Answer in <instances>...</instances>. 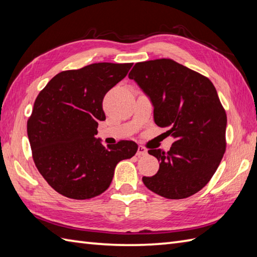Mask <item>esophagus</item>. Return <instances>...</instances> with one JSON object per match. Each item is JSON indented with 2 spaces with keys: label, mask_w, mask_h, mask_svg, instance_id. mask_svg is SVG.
<instances>
[{
  "label": "esophagus",
  "mask_w": 257,
  "mask_h": 257,
  "mask_svg": "<svg viewBox=\"0 0 257 257\" xmlns=\"http://www.w3.org/2000/svg\"><path fill=\"white\" fill-rule=\"evenodd\" d=\"M145 155H147V149L145 148V147H143V146H139L138 147V151H137V156L141 157V156H145Z\"/></svg>",
  "instance_id": "34e87169"
}]
</instances>
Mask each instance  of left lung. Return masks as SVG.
I'll return each mask as SVG.
<instances>
[{"label": "left lung", "instance_id": "8db88e82", "mask_svg": "<svg viewBox=\"0 0 257 257\" xmlns=\"http://www.w3.org/2000/svg\"><path fill=\"white\" fill-rule=\"evenodd\" d=\"M129 78L154 106L155 122L176 139L168 152L149 150L159 170L145 185L167 199H185L204 188L225 152L226 113L205 76L169 58L137 63Z\"/></svg>", "mask_w": 257, "mask_h": 257}]
</instances>
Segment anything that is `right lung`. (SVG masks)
Masks as SVG:
<instances>
[{
  "instance_id": "add662e5",
  "label": "right lung",
  "mask_w": 257,
  "mask_h": 257,
  "mask_svg": "<svg viewBox=\"0 0 257 257\" xmlns=\"http://www.w3.org/2000/svg\"><path fill=\"white\" fill-rule=\"evenodd\" d=\"M132 66L96 63L65 70L36 97L27 120L33 160L59 194L75 200L101 194L110 185L117 163L137 152L134 141L105 147L95 137L98 121L106 119L103 97Z\"/></svg>"
}]
</instances>
